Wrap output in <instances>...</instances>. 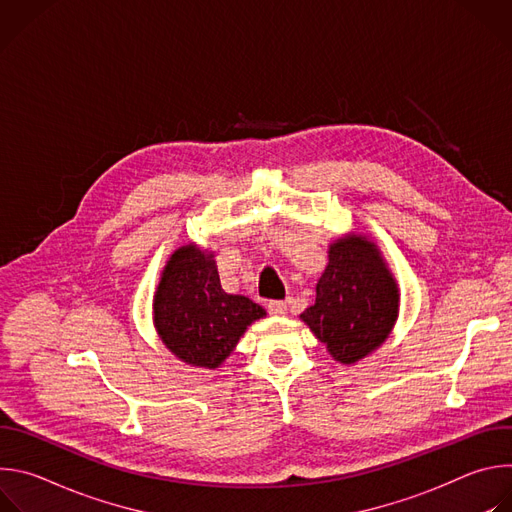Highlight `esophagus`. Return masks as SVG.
Masks as SVG:
<instances>
[{"instance_id":"34e87169","label":"esophagus","mask_w":512,"mask_h":512,"mask_svg":"<svg viewBox=\"0 0 512 512\" xmlns=\"http://www.w3.org/2000/svg\"><path fill=\"white\" fill-rule=\"evenodd\" d=\"M267 312H269L271 316H285V314H287V306H285V302H281V300H271V302L267 304Z\"/></svg>"}]
</instances>
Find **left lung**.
I'll return each mask as SVG.
<instances>
[{"instance_id":"1","label":"left lung","mask_w":512,"mask_h":512,"mask_svg":"<svg viewBox=\"0 0 512 512\" xmlns=\"http://www.w3.org/2000/svg\"><path fill=\"white\" fill-rule=\"evenodd\" d=\"M399 310V291L375 243L358 235L338 239L316 285V304L302 320L328 352L352 364L389 336Z\"/></svg>"}]
</instances>
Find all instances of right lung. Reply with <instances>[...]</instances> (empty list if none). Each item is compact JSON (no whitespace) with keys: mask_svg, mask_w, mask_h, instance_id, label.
I'll list each match as a JSON object with an SVG mask.
<instances>
[{"mask_svg":"<svg viewBox=\"0 0 512 512\" xmlns=\"http://www.w3.org/2000/svg\"><path fill=\"white\" fill-rule=\"evenodd\" d=\"M263 316L259 304L227 294L212 255L196 245L170 257L154 300V320L164 344L184 362L204 369H216L247 326Z\"/></svg>","mask_w":512,"mask_h":512,"instance_id":"obj_1","label":"right lung"}]
</instances>
